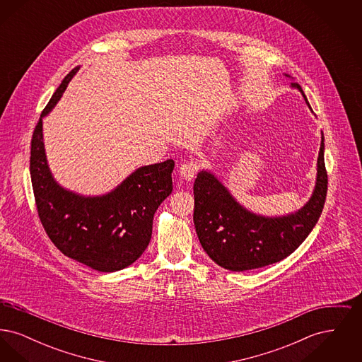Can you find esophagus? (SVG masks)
<instances>
[{
  "instance_id": "obj_1",
  "label": "esophagus",
  "mask_w": 362,
  "mask_h": 362,
  "mask_svg": "<svg viewBox=\"0 0 362 362\" xmlns=\"http://www.w3.org/2000/svg\"><path fill=\"white\" fill-rule=\"evenodd\" d=\"M199 170V165L195 163V161H189V163H185L182 164L180 167V176L185 179V180H192L195 173H198Z\"/></svg>"
}]
</instances>
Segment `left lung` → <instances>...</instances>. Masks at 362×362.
Returning <instances> with one entry per match:
<instances>
[{
  "instance_id": "1",
  "label": "left lung",
  "mask_w": 362,
  "mask_h": 362,
  "mask_svg": "<svg viewBox=\"0 0 362 362\" xmlns=\"http://www.w3.org/2000/svg\"><path fill=\"white\" fill-rule=\"evenodd\" d=\"M285 77H293L285 73ZM310 108L308 99L297 83ZM325 137L322 133L315 189L308 202L284 216L257 214L243 206L210 171L202 170L194 182V225L202 248L218 266L230 272L264 267L289 257L317 223L327 195Z\"/></svg>"
}]
</instances>
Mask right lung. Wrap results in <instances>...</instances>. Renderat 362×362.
Instances as JSON below:
<instances>
[{
  "label": "right lung",
  "instance_id": "1",
  "mask_svg": "<svg viewBox=\"0 0 362 362\" xmlns=\"http://www.w3.org/2000/svg\"><path fill=\"white\" fill-rule=\"evenodd\" d=\"M70 71L43 110L31 141L30 173L42 225L55 247L88 267L114 273L134 263L152 238L153 216L173 192V160L139 167L103 195H81L52 176L43 142V118L58 103Z\"/></svg>",
  "mask_w": 362,
  "mask_h": 362
}]
</instances>
